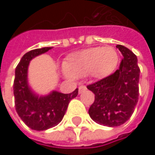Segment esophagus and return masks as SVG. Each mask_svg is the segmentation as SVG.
<instances>
[{"mask_svg":"<svg viewBox=\"0 0 155 155\" xmlns=\"http://www.w3.org/2000/svg\"><path fill=\"white\" fill-rule=\"evenodd\" d=\"M86 90V86L85 85H80L78 87V91H79V93H82L83 91H84Z\"/></svg>","mask_w":155,"mask_h":155,"instance_id":"obj_1","label":"esophagus"}]
</instances>
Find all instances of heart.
Returning a JSON list of instances; mask_svg holds the SVG:
<instances>
[{
    "mask_svg": "<svg viewBox=\"0 0 155 155\" xmlns=\"http://www.w3.org/2000/svg\"><path fill=\"white\" fill-rule=\"evenodd\" d=\"M118 63V54L111 46L94 47L70 54L64 63L68 78H103L111 74Z\"/></svg>",
    "mask_w": 155,
    "mask_h": 155,
    "instance_id": "heart-1",
    "label": "heart"
}]
</instances>
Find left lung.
Listing matches in <instances>:
<instances>
[{
    "label": "left lung",
    "instance_id": "8db88e82",
    "mask_svg": "<svg viewBox=\"0 0 155 155\" xmlns=\"http://www.w3.org/2000/svg\"><path fill=\"white\" fill-rule=\"evenodd\" d=\"M116 48L124 57L119 69L87 86L95 94L89 115L93 121L108 127H117L127 122L139 98L140 68L137 58L123 45H117Z\"/></svg>",
    "mask_w": 155,
    "mask_h": 155
}]
</instances>
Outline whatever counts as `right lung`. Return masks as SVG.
<instances>
[{
	"label": "right lung",
	"instance_id": "add662e5",
	"mask_svg": "<svg viewBox=\"0 0 155 155\" xmlns=\"http://www.w3.org/2000/svg\"><path fill=\"white\" fill-rule=\"evenodd\" d=\"M51 47L34 49L21 58L15 69L14 81L15 110L27 127L33 130H46L55 127L62 121L71 99L78 94L76 89L70 94L52 91L45 97H39L27 84V68L31 59L45 53Z\"/></svg>",
	"mask_w": 155,
	"mask_h": 155
}]
</instances>
